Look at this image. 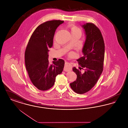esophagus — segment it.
Returning <instances> with one entry per match:
<instances>
[{"instance_id": "34e87169", "label": "esophagus", "mask_w": 128, "mask_h": 128, "mask_svg": "<svg viewBox=\"0 0 128 128\" xmlns=\"http://www.w3.org/2000/svg\"><path fill=\"white\" fill-rule=\"evenodd\" d=\"M71 70H72V69H71L70 64L68 63H67V62L65 63V67L64 68V71L66 72H68L70 71Z\"/></svg>"}]
</instances>
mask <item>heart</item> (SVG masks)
<instances>
[{"instance_id": "heart-1", "label": "heart", "mask_w": 128, "mask_h": 128, "mask_svg": "<svg viewBox=\"0 0 128 128\" xmlns=\"http://www.w3.org/2000/svg\"><path fill=\"white\" fill-rule=\"evenodd\" d=\"M70 29H71L72 32H75V31H77V30H80V29L78 27H77V26H76L74 25H72L70 26Z\"/></svg>"}]
</instances>
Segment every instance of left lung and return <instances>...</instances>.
<instances>
[{"label": "left lung", "mask_w": 128, "mask_h": 128, "mask_svg": "<svg viewBox=\"0 0 128 128\" xmlns=\"http://www.w3.org/2000/svg\"><path fill=\"white\" fill-rule=\"evenodd\" d=\"M82 27L86 34L84 56L77 60L82 68L79 70L73 68L77 79L70 84L72 89L79 94L89 91L96 84L103 70L104 56V44L99 29L92 23H87ZM81 68L85 70L84 73L81 72Z\"/></svg>", "instance_id": "1"}]
</instances>
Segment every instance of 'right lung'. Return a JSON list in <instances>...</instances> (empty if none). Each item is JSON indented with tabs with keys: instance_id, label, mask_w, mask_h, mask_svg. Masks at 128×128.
<instances>
[{
	"instance_id": "add662e5",
	"label": "right lung",
	"mask_w": 128,
	"mask_h": 128,
	"mask_svg": "<svg viewBox=\"0 0 128 128\" xmlns=\"http://www.w3.org/2000/svg\"><path fill=\"white\" fill-rule=\"evenodd\" d=\"M63 20H52L39 25L32 34L25 52V63L32 84L40 90L46 91L55 84L56 77L61 74L65 62L62 59L49 63L48 48L53 46L58 27Z\"/></svg>"
}]
</instances>
